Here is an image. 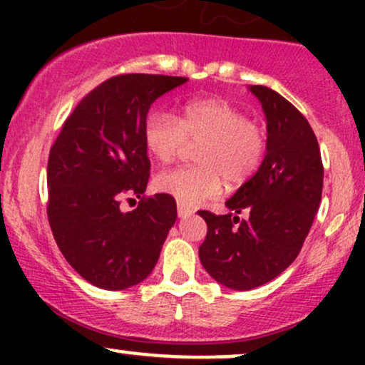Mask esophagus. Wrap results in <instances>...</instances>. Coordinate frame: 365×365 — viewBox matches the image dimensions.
<instances>
[{"mask_svg":"<svg viewBox=\"0 0 365 365\" xmlns=\"http://www.w3.org/2000/svg\"><path fill=\"white\" fill-rule=\"evenodd\" d=\"M178 216L180 217H187V216H192V215H194V211H192V209L190 207H187V206H183V204H180L178 202Z\"/></svg>","mask_w":365,"mask_h":365,"instance_id":"esophagus-1","label":"esophagus"}]
</instances>
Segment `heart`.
<instances>
[{
	"label": "heart",
	"mask_w": 365,
	"mask_h": 365,
	"mask_svg": "<svg viewBox=\"0 0 365 365\" xmlns=\"http://www.w3.org/2000/svg\"><path fill=\"white\" fill-rule=\"evenodd\" d=\"M199 144L197 168H175L156 177V187L183 206H199L223 188L240 185L257 171L266 135L262 128L223 99L187 103L178 118L171 113H150L144 125L145 149L159 163H171L187 148Z\"/></svg>",
	"instance_id": "1"
}]
</instances>
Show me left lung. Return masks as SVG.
<instances>
[{"instance_id":"obj_1","label":"left lung","mask_w":365,"mask_h":365,"mask_svg":"<svg viewBox=\"0 0 365 365\" xmlns=\"http://www.w3.org/2000/svg\"><path fill=\"white\" fill-rule=\"evenodd\" d=\"M266 115V156L216 216L199 211L207 235L199 247L204 269L232 290H252L295 261L321 204L319 144L304 115L269 87L250 86ZM242 210L250 217L240 220Z\"/></svg>"}]
</instances>
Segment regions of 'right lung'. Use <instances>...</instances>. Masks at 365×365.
I'll list each match as a JSON object with an SVG mask.
<instances>
[{"instance_id": "1", "label": "right lung", "mask_w": 365, "mask_h": 365, "mask_svg": "<svg viewBox=\"0 0 365 365\" xmlns=\"http://www.w3.org/2000/svg\"><path fill=\"white\" fill-rule=\"evenodd\" d=\"M187 81L108 78L77 104L49 150V226L70 266L94 287L125 290L144 282L177 221L173 197H144L150 170L144 125L150 104ZM133 195L140 206L123 213L120 199Z\"/></svg>"}]
</instances>
